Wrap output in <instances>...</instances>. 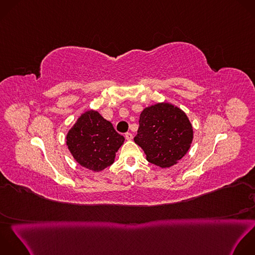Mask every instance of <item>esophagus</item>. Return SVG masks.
<instances>
[{
  "label": "esophagus",
  "mask_w": 255,
  "mask_h": 255,
  "mask_svg": "<svg viewBox=\"0 0 255 255\" xmlns=\"http://www.w3.org/2000/svg\"><path fill=\"white\" fill-rule=\"evenodd\" d=\"M125 137H126L127 140H132V139H133V134H132L131 132H127V133L125 134Z\"/></svg>",
  "instance_id": "34e87169"
}]
</instances>
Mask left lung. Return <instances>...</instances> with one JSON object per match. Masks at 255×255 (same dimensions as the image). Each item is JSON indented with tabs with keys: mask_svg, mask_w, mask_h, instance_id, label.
Returning a JSON list of instances; mask_svg holds the SVG:
<instances>
[{
	"mask_svg": "<svg viewBox=\"0 0 255 255\" xmlns=\"http://www.w3.org/2000/svg\"><path fill=\"white\" fill-rule=\"evenodd\" d=\"M192 139L193 129L186 114L168 103L145 108L134 137L147 160L162 168L176 164L189 150Z\"/></svg>",
	"mask_w": 255,
	"mask_h": 255,
	"instance_id": "1",
	"label": "left lung"
}]
</instances>
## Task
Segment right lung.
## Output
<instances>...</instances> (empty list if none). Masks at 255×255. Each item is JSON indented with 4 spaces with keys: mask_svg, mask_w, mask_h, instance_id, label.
Returning <instances> with one entry per match:
<instances>
[{
    "mask_svg": "<svg viewBox=\"0 0 255 255\" xmlns=\"http://www.w3.org/2000/svg\"><path fill=\"white\" fill-rule=\"evenodd\" d=\"M124 140L111 122L93 110L82 114L67 134V146L76 161L96 172L113 164Z\"/></svg>",
    "mask_w": 255,
    "mask_h": 255,
    "instance_id": "right-lung-1",
    "label": "right lung"
}]
</instances>
